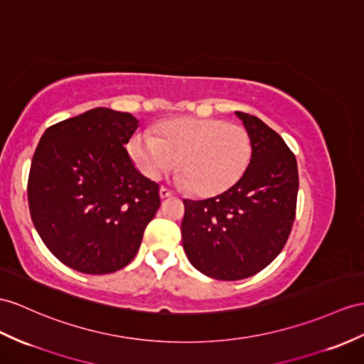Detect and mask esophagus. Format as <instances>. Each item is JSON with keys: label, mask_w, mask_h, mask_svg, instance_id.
I'll return each mask as SVG.
<instances>
[{"label": "esophagus", "mask_w": 364, "mask_h": 364, "mask_svg": "<svg viewBox=\"0 0 364 364\" xmlns=\"http://www.w3.org/2000/svg\"><path fill=\"white\" fill-rule=\"evenodd\" d=\"M159 196H161V199H168L173 196V191H170L165 187H161V190H159Z\"/></svg>", "instance_id": "esophagus-1"}]
</instances>
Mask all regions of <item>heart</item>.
Masks as SVG:
<instances>
[{
    "instance_id": "obj_1",
    "label": "heart",
    "mask_w": 364,
    "mask_h": 364,
    "mask_svg": "<svg viewBox=\"0 0 364 364\" xmlns=\"http://www.w3.org/2000/svg\"><path fill=\"white\" fill-rule=\"evenodd\" d=\"M128 153L151 181L173 170L176 182L202 198L218 196L241 179L252 161V139L245 128L223 119L177 117L156 127V136L137 132Z\"/></svg>"
}]
</instances>
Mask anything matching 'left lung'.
I'll use <instances>...</instances> for the list:
<instances>
[{"mask_svg": "<svg viewBox=\"0 0 364 364\" xmlns=\"http://www.w3.org/2000/svg\"><path fill=\"white\" fill-rule=\"evenodd\" d=\"M252 139V161L232 188L205 200L183 199V250L210 278L253 277L284 249L295 220L298 166L286 141L245 112H235Z\"/></svg>", "mask_w": 364, "mask_h": 364, "instance_id": "1", "label": "left lung"}]
</instances>
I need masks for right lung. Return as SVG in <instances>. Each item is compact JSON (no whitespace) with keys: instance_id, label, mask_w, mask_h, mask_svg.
I'll list each match as a JSON object with an SVG mask.
<instances>
[{"instance_id":"right-lung-1","label":"right lung","mask_w":364,"mask_h":364,"mask_svg":"<svg viewBox=\"0 0 364 364\" xmlns=\"http://www.w3.org/2000/svg\"><path fill=\"white\" fill-rule=\"evenodd\" d=\"M129 112L94 108L44 131L32 159L28 199L44 245L68 267L106 274L128 265L161 207L159 185L125 145Z\"/></svg>"}]
</instances>
